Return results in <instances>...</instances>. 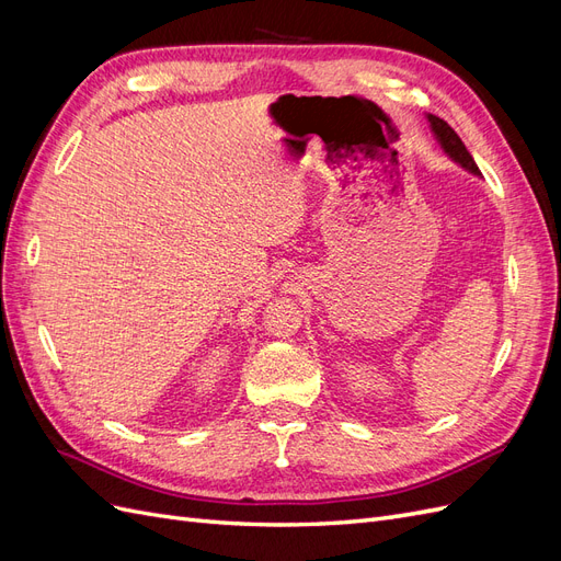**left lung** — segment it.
I'll list each match as a JSON object with an SVG mask.
<instances>
[{
    "label": "left lung",
    "mask_w": 561,
    "mask_h": 561,
    "mask_svg": "<svg viewBox=\"0 0 561 561\" xmlns=\"http://www.w3.org/2000/svg\"><path fill=\"white\" fill-rule=\"evenodd\" d=\"M428 122H431V128H433V133H435V138L439 140V145H443V149L447 151V154H449L456 163H461V165L466 168V171H470V173H474V175H480L478 163H474V159L470 157V151L466 149V145L461 142V138H458V135L454 133V128L445 122V118L428 114Z\"/></svg>",
    "instance_id": "8db88e82"
}]
</instances>
